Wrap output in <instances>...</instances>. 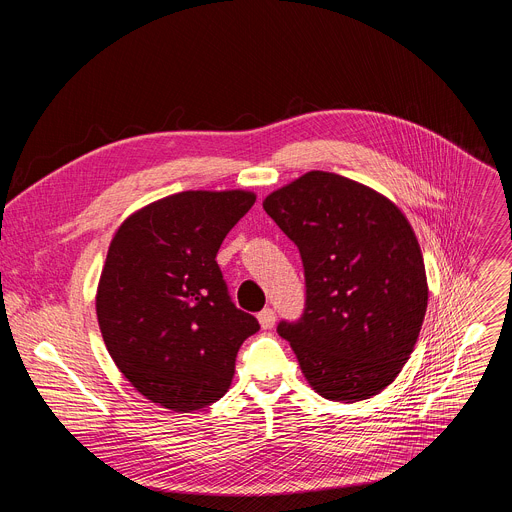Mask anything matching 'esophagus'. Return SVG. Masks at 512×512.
Wrapping results in <instances>:
<instances>
[{"instance_id": "obj_1", "label": "esophagus", "mask_w": 512, "mask_h": 512, "mask_svg": "<svg viewBox=\"0 0 512 512\" xmlns=\"http://www.w3.org/2000/svg\"><path fill=\"white\" fill-rule=\"evenodd\" d=\"M257 320H259V324H261L263 330H269V328H273V324H275V312H273L271 308H265V310H261V312L257 314Z\"/></svg>"}]
</instances>
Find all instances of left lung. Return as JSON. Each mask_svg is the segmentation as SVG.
Segmentation results:
<instances>
[{"label": "left lung", "mask_w": 512, "mask_h": 512, "mask_svg": "<svg viewBox=\"0 0 512 512\" xmlns=\"http://www.w3.org/2000/svg\"><path fill=\"white\" fill-rule=\"evenodd\" d=\"M263 208L304 263V314L277 324L304 377L330 401L381 393L413 352L427 310L409 221L373 188L320 170L271 192Z\"/></svg>", "instance_id": "left-lung-1"}]
</instances>
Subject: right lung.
<instances>
[{
    "label": "right lung",
    "instance_id": "1",
    "mask_svg": "<svg viewBox=\"0 0 512 512\" xmlns=\"http://www.w3.org/2000/svg\"><path fill=\"white\" fill-rule=\"evenodd\" d=\"M253 204L245 190L178 192L133 212L109 245L97 289L105 346L123 377L166 409L221 399L241 344L259 330L216 263Z\"/></svg>",
    "mask_w": 512,
    "mask_h": 512
}]
</instances>
